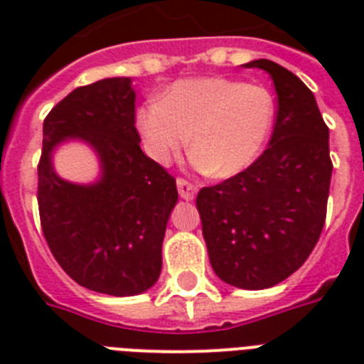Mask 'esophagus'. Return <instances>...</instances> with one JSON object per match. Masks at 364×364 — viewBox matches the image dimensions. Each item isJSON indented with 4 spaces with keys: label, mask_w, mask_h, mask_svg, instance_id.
Returning a JSON list of instances; mask_svg holds the SVG:
<instances>
[{
    "label": "esophagus",
    "mask_w": 364,
    "mask_h": 364,
    "mask_svg": "<svg viewBox=\"0 0 364 364\" xmlns=\"http://www.w3.org/2000/svg\"><path fill=\"white\" fill-rule=\"evenodd\" d=\"M177 191H179V196L183 200H194L196 196V187H194L193 183L185 181V179H177Z\"/></svg>",
    "instance_id": "1"
}]
</instances>
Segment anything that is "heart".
<instances>
[{
    "label": "heart",
    "mask_w": 364,
    "mask_h": 364,
    "mask_svg": "<svg viewBox=\"0 0 364 364\" xmlns=\"http://www.w3.org/2000/svg\"><path fill=\"white\" fill-rule=\"evenodd\" d=\"M272 124V94L227 77L177 81L162 98L136 111V128L149 159L170 164L191 134V164L219 177H232L253 164Z\"/></svg>",
    "instance_id": "obj_1"
}]
</instances>
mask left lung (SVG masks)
Instances as JSON below:
<instances>
[{
	"label": "left lung",
	"instance_id": "obj_1",
	"mask_svg": "<svg viewBox=\"0 0 364 364\" xmlns=\"http://www.w3.org/2000/svg\"><path fill=\"white\" fill-rule=\"evenodd\" d=\"M274 81L277 115L264 153L238 176L205 187L196 208L211 268L238 289L277 285L304 264L327 215L333 162L316 96L272 60L243 64Z\"/></svg>",
	"mask_w": 364,
	"mask_h": 364
}]
</instances>
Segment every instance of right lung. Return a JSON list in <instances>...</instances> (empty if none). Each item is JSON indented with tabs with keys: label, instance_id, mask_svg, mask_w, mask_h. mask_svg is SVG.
Masks as SVG:
<instances>
[{
	"label": "right lung",
	"instance_id": "obj_1",
	"mask_svg": "<svg viewBox=\"0 0 364 364\" xmlns=\"http://www.w3.org/2000/svg\"><path fill=\"white\" fill-rule=\"evenodd\" d=\"M134 104L130 77L75 88L43 122L37 168L39 215L54 259L79 285L111 296L141 294L156 283L177 204L176 179L139 147ZM68 141L93 149L96 182L73 183L55 173L53 153Z\"/></svg>",
	"mask_w": 364,
	"mask_h": 364
}]
</instances>
